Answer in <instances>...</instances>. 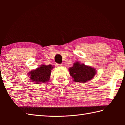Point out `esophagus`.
<instances>
[{
  "mask_svg": "<svg viewBox=\"0 0 125 125\" xmlns=\"http://www.w3.org/2000/svg\"><path fill=\"white\" fill-rule=\"evenodd\" d=\"M56 65L57 67H62V65H63L62 64H57Z\"/></svg>",
  "mask_w": 125,
  "mask_h": 125,
  "instance_id": "obj_1",
  "label": "esophagus"
}]
</instances>
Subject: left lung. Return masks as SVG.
Segmentation results:
<instances>
[{
	"instance_id": "8db88e82",
	"label": "left lung",
	"mask_w": 125,
	"mask_h": 125,
	"mask_svg": "<svg viewBox=\"0 0 125 125\" xmlns=\"http://www.w3.org/2000/svg\"><path fill=\"white\" fill-rule=\"evenodd\" d=\"M69 71L74 81L83 83L93 79L96 72L94 68L78 62L74 63L73 67L69 68Z\"/></svg>"
}]
</instances>
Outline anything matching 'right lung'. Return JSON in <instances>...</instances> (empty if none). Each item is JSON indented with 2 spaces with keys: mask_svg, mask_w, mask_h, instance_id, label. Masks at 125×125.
Returning <instances> with one entry per match:
<instances>
[{
  "mask_svg": "<svg viewBox=\"0 0 125 125\" xmlns=\"http://www.w3.org/2000/svg\"><path fill=\"white\" fill-rule=\"evenodd\" d=\"M54 67L52 65H41L35 70L31 71L28 73L30 80L36 84L46 83L49 80L51 76V72Z\"/></svg>",
  "mask_w": 125,
  "mask_h": 125,
  "instance_id": "obj_1",
  "label": "right lung"
}]
</instances>
